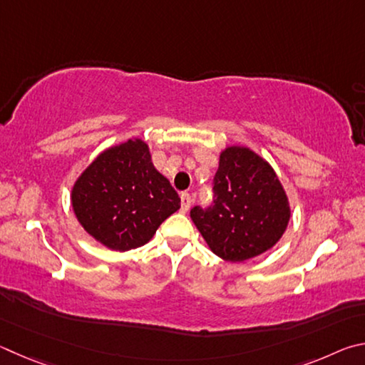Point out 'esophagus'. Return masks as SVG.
<instances>
[{"label":"esophagus","instance_id":"esophagus-1","mask_svg":"<svg viewBox=\"0 0 365 365\" xmlns=\"http://www.w3.org/2000/svg\"><path fill=\"white\" fill-rule=\"evenodd\" d=\"M190 205H192V199H190V195H189L187 192L181 194V212H182V213L189 212Z\"/></svg>","mask_w":365,"mask_h":365}]
</instances>
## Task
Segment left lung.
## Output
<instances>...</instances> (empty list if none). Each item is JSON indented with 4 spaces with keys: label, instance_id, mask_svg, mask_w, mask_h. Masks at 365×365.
I'll use <instances>...</instances> for the list:
<instances>
[{
    "label": "left lung",
    "instance_id": "obj_1",
    "mask_svg": "<svg viewBox=\"0 0 365 365\" xmlns=\"http://www.w3.org/2000/svg\"><path fill=\"white\" fill-rule=\"evenodd\" d=\"M215 199L194 207L190 218L215 255L232 263L258 257L277 244L290 220V203L272 166L244 145L220 155Z\"/></svg>",
    "mask_w": 365,
    "mask_h": 365
}]
</instances>
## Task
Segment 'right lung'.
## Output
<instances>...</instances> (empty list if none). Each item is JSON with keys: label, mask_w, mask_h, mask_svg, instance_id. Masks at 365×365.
<instances>
[{"label": "right lung", "mask_w": 365, "mask_h": 365, "mask_svg": "<svg viewBox=\"0 0 365 365\" xmlns=\"http://www.w3.org/2000/svg\"><path fill=\"white\" fill-rule=\"evenodd\" d=\"M73 213L83 229L110 250L149 242L178 212L181 199L152 163L143 139H128L101 152L72 187Z\"/></svg>", "instance_id": "obj_1"}]
</instances>
